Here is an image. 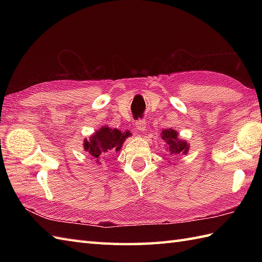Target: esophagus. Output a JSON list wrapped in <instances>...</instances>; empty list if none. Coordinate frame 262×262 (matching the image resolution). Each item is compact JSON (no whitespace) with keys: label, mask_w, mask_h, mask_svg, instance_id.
<instances>
[{"label":"esophagus","mask_w":262,"mask_h":262,"mask_svg":"<svg viewBox=\"0 0 262 262\" xmlns=\"http://www.w3.org/2000/svg\"><path fill=\"white\" fill-rule=\"evenodd\" d=\"M136 127L140 132H144V130H145V128H146V121L144 119H138L136 121Z\"/></svg>","instance_id":"1"}]
</instances>
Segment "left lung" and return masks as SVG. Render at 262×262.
I'll list each match as a JSON object with an SVG mask.
<instances>
[{"label":"left lung","mask_w":262,"mask_h":262,"mask_svg":"<svg viewBox=\"0 0 262 262\" xmlns=\"http://www.w3.org/2000/svg\"><path fill=\"white\" fill-rule=\"evenodd\" d=\"M162 140H164L169 146L170 154H187L188 144L185 141L178 138V133L173 129H164L162 132Z\"/></svg>","instance_id":"left-lung-1"}]
</instances>
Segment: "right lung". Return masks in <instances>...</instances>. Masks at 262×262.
I'll return each instance as SVG.
<instances>
[{
	"instance_id": "1",
	"label": "right lung",
	"mask_w": 262,
	"mask_h": 262,
	"mask_svg": "<svg viewBox=\"0 0 262 262\" xmlns=\"http://www.w3.org/2000/svg\"><path fill=\"white\" fill-rule=\"evenodd\" d=\"M129 135L128 132L121 133L116 128L111 129L109 127H102L90 138V141L84 142V148L93 159H102L114 152H118L122 142Z\"/></svg>"
}]
</instances>
